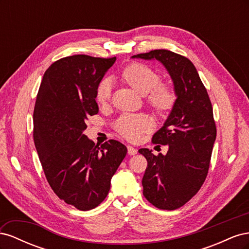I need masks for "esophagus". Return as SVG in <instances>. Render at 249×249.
<instances>
[{
  "label": "esophagus",
  "instance_id": "1",
  "mask_svg": "<svg viewBox=\"0 0 249 249\" xmlns=\"http://www.w3.org/2000/svg\"><path fill=\"white\" fill-rule=\"evenodd\" d=\"M137 153H138L137 148H135L131 145H127V154H129L130 156H134V155H136Z\"/></svg>",
  "mask_w": 249,
  "mask_h": 249
}]
</instances>
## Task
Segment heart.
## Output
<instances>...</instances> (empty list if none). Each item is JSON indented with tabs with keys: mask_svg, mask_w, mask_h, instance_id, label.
Returning a JSON list of instances; mask_svg holds the SVG:
<instances>
[{
	"mask_svg": "<svg viewBox=\"0 0 249 249\" xmlns=\"http://www.w3.org/2000/svg\"><path fill=\"white\" fill-rule=\"evenodd\" d=\"M123 80L135 91L146 95V102L158 113L169 111L176 103V93L173 89L161 84V77L152 67L142 63H133L123 72ZM111 82L103 80L96 88V101L105 104L110 100ZM153 122L145 114H124L114 123V129L126 139L139 140L143 133L152 129Z\"/></svg>",
	"mask_w": 249,
	"mask_h": 249,
	"instance_id": "obj_1",
	"label": "heart"
}]
</instances>
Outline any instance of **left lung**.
<instances>
[{
	"label": "left lung",
	"mask_w": 249,
	"mask_h": 249,
	"mask_svg": "<svg viewBox=\"0 0 249 249\" xmlns=\"http://www.w3.org/2000/svg\"><path fill=\"white\" fill-rule=\"evenodd\" d=\"M132 58L160 61L175 86L176 103L152 139L155 144L168 145L167 154L155 156L148 148L138 152L147 160L142 178L144 197L159 209L176 210L198 192L207 178L216 139L212 104L188 58L168 50H154Z\"/></svg>",
	"instance_id": "8db88e82"
}]
</instances>
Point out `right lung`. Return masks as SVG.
<instances>
[{
  "label": "right lung",
  "mask_w": 249,
  "mask_h": 249,
  "mask_svg": "<svg viewBox=\"0 0 249 249\" xmlns=\"http://www.w3.org/2000/svg\"><path fill=\"white\" fill-rule=\"evenodd\" d=\"M116 57H65L43 74L33 113V137L44 175L60 199L81 211L107 197L126 155L116 140L103 144L84 134L86 120L99 113L96 88Z\"/></svg>",
  "instance_id": "1"
}]
</instances>
